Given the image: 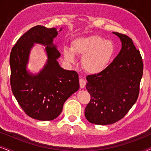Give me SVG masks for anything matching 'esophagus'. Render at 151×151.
<instances>
[{"mask_svg": "<svg viewBox=\"0 0 151 151\" xmlns=\"http://www.w3.org/2000/svg\"><path fill=\"white\" fill-rule=\"evenodd\" d=\"M79 82H80V88H84L86 84V82L84 79H82V78H80V79L79 80Z\"/></svg>", "mask_w": 151, "mask_h": 151, "instance_id": "34e87169", "label": "esophagus"}]
</instances>
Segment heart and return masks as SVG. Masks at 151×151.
<instances>
[{"instance_id": "1", "label": "heart", "mask_w": 151, "mask_h": 151, "mask_svg": "<svg viewBox=\"0 0 151 151\" xmlns=\"http://www.w3.org/2000/svg\"><path fill=\"white\" fill-rule=\"evenodd\" d=\"M63 53L65 60L69 63L75 60L74 54L82 56V67L86 73L96 75L108 68L115 55V47L112 41L93 35L75 38L71 49L64 47Z\"/></svg>"}]
</instances>
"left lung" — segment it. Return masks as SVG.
<instances>
[{
    "label": "left lung",
    "mask_w": 151,
    "mask_h": 151,
    "mask_svg": "<svg viewBox=\"0 0 151 151\" xmlns=\"http://www.w3.org/2000/svg\"><path fill=\"white\" fill-rule=\"evenodd\" d=\"M113 34L122 42L118 55L104 71L86 77L91 100L84 115L95 124H111L124 117L137 101L143 74L141 54L131 38Z\"/></svg>",
    "instance_id": "8db88e82"
}]
</instances>
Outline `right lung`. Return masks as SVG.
Segmentation results:
<instances>
[{
  "label": "right lung",
  "mask_w": 151,
  "mask_h": 151,
  "mask_svg": "<svg viewBox=\"0 0 151 151\" xmlns=\"http://www.w3.org/2000/svg\"><path fill=\"white\" fill-rule=\"evenodd\" d=\"M62 29L35 26L18 39L10 54V80L14 96L27 115L38 120L56 118L65 101L80 88L77 72L64 69L58 62L60 53L53 39ZM35 44L45 47L47 60L42 69L34 74L28 65Z\"/></svg>",
  "instance_id": "add662e5"
}]
</instances>
